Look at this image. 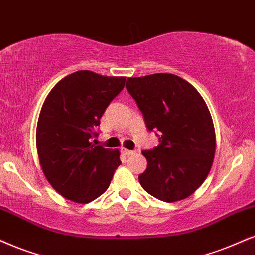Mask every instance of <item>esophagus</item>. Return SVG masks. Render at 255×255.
I'll return each instance as SVG.
<instances>
[{
	"mask_svg": "<svg viewBox=\"0 0 255 255\" xmlns=\"http://www.w3.org/2000/svg\"><path fill=\"white\" fill-rule=\"evenodd\" d=\"M121 153L124 154L126 156H129V155H133L134 151L133 150H129V149H126V148H121Z\"/></svg>",
	"mask_w": 255,
	"mask_h": 255,
	"instance_id": "34e87169",
	"label": "esophagus"
}]
</instances>
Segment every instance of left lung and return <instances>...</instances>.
Returning <instances> with one entry per match:
<instances>
[{"instance_id": "left-lung-1", "label": "left lung", "mask_w": 255, "mask_h": 255, "mask_svg": "<svg viewBox=\"0 0 255 255\" xmlns=\"http://www.w3.org/2000/svg\"><path fill=\"white\" fill-rule=\"evenodd\" d=\"M126 88L160 142L142 151L147 168L138 181L161 201L186 199L207 178L214 159L215 130L205 100L174 74L128 77Z\"/></svg>"}]
</instances>
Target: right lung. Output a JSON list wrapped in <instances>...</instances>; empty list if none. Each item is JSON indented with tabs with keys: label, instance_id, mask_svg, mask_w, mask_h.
<instances>
[{
	"label": "right lung",
	"instance_id": "add662e5",
	"mask_svg": "<svg viewBox=\"0 0 255 255\" xmlns=\"http://www.w3.org/2000/svg\"><path fill=\"white\" fill-rule=\"evenodd\" d=\"M125 82L124 76L79 70L57 82L44 100L36 128L38 160L48 181L66 199L88 204L99 198L121 165L118 149L90 141Z\"/></svg>",
	"mask_w": 255,
	"mask_h": 255
}]
</instances>
